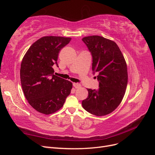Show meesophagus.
I'll return each instance as SVG.
<instances>
[{"mask_svg":"<svg viewBox=\"0 0 155 155\" xmlns=\"http://www.w3.org/2000/svg\"><path fill=\"white\" fill-rule=\"evenodd\" d=\"M73 86L76 88H80L81 87L80 84L77 83H73Z\"/></svg>","mask_w":155,"mask_h":155,"instance_id":"esophagus-1","label":"esophagus"}]
</instances>
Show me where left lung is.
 Returning <instances> with one entry per match:
<instances>
[{
  "label": "left lung",
  "mask_w": 155,
  "mask_h": 155,
  "mask_svg": "<svg viewBox=\"0 0 155 155\" xmlns=\"http://www.w3.org/2000/svg\"><path fill=\"white\" fill-rule=\"evenodd\" d=\"M92 57L93 74L98 73V89L88 88V96L82 101L84 109L97 116L114 111L122 100L127 85V68L115 42L92 35L83 37Z\"/></svg>",
  "instance_id": "1"
}]
</instances>
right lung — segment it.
<instances>
[{"label":"right lung","instance_id":"obj_1","mask_svg":"<svg viewBox=\"0 0 155 155\" xmlns=\"http://www.w3.org/2000/svg\"><path fill=\"white\" fill-rule=\"evenodd\" d=\"M70 37L45 36L33 44L22 59L21 85L30 105L41 113L50 114L61 108L71 92L72 83L54 74L60 50Z\"/></svg>","mask_w":155,"mask_h":155}]
</instances>
